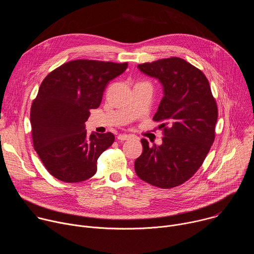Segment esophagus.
Here are the masks:
<instances>
[{
  "label": "esophagus",
  "instance_id": "1",
  "mask_svg": "<svg viewBox=\"0 0 254 254\" xmlns=\"http://www.w3.org/2000/svg\"><path fill=\"white\" fill-rule=\"evenodd\" d=\"M130 137H131V135L126 134V133H121V134L118 135V139H119L120 141H124V140H126V139L130 138Z\"/></svg>",
  "mask_w": 254,
  "mask_h": 254
}]
</instances>
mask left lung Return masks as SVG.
Listing matches in <instances>:
<instances>
[{"label":"left lung","mask_w":254,"mask_h":254,"mask_svg":"<svg viewBox=\"0 0 254 254\" xmlns=\"http://www.w3.org/2000/svg\"><path fill=\"white\" fill-rule=\"evenodd\" d=\"M163 85L164 96L154 116L162 122L161 146L141 138L142 153L134 162L139 179L170 189L188 181L202 166L215 138L217 104L203 72L179 57L137 65Z\"/></svg>","instance_id":"obj_1"}]
</instances>
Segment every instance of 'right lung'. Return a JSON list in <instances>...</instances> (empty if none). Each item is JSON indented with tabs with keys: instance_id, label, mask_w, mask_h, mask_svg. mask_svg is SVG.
<instances>
[{
	"instance_id": "right-lung-1",
	"label": "right lung",
	"mask_w": 254,
	"mask_h": 254,
	"mask_svg": "<svg viewBox=\"0 0 254 254\" xmlns=\"http://www.w3.org/2000/svg\"><path fill=\"white\" fill-rule=\"evenodd\" d=\"M127 68V63L79 59L62 64L44 78L33 100L32 138L47 171L66 183L91 178L99 156L115 141L112 132H92L85 122L101 102L108 82Z\"/></svg>"
}]
</instances>
